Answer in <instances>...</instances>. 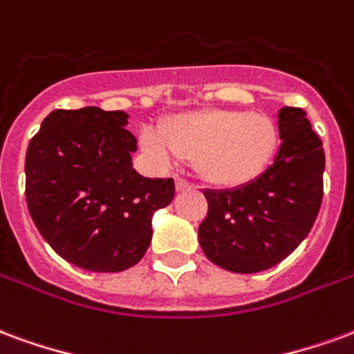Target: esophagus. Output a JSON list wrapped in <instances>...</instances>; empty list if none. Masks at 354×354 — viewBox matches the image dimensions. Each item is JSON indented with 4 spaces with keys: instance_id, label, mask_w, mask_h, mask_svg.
Segmentation results:
<instances>
[{
    "instance_id": "1",
    "label": "esophagus",
    "mask_w": 354,
    "mask_h": 354,
    "mask_svg": "<svg viewBox=\"0 0 354 354\" xmlns=\"http://www.w3.org/2000/svg\"><path fill=\"white\" fill-rule=\"evenodd\" d=\"M175 187H177V190H179V192H183V190H190V188H192V185H190V183L185 179H175Z\"/></svg>"
}]
</instances>
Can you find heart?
Returning <instances> with one entry per match:
<instances>
[{
    "label": "heart",
    "instance_id": "obj_1",
    "mask_svg": "<svg viewBox=\"0 0 354 354\" xmlns=\"http://www.w3.org/2000/svg\"><path fill=\"white\" fill-rule=\"evenodd\" d=\"M141 143L160 164L194 160L198 175L218 188L245 187L272 164L279 130L264 113L209 109L180 113L160 130L145 128Z\"/></svg>",
    "mask_w": 354,
    "mask_h": 354
}]
</instances>
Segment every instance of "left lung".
Segmentation results:
<instances>
[{"mask_svg":"<svg viewBox=\"0 0 354 354\" xmlns=\"http://www.w3.org/2000/svg\"><path fill=\"white\" fill-rule=\"evenodd\" d=\"M281 147L259 179L232 190H205L207 216L198 228L202 251L234 273L270 270L306 239L322 202L324 151L306 111L277 115Z\"/></svg>","mask_w":354,"mask_h":354,"instance_id":"left-lung-1","label":"left lung"}]
</instances>
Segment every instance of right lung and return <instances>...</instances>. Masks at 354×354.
<instances>
[{"instance_id":"add662e5","label":"right lung","mask_w":354,"mask_h":354,"mask_svg":"<svg viewBox=\"0 0 354 354\" xmlns=\"http://www.w3.org/2000/svg\"><path fill=\"white\" fill-rule=\"evenodd\" d=\"M124 111L56 109L26 152V202L45 241L88 272L136 266L149 249L152 215L175 196L174 179L131 167L138 139Z\"/></svg>"}]
</instances>
